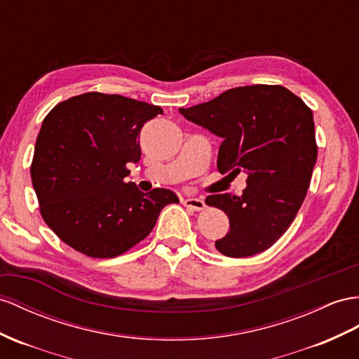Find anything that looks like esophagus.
I'll return each instance as SVG.
<instances>
[{
  "mask_svg": "<svg viewBox=\"0 0 359 359\" xmlns=\"http://www.w3.org/2000/svg\"><path fill=\"white\" fill-rule=\"evenodd\" d=\"M183 205L189 209H194V210H203L206 208L205 201L201 198H196V197H188L183 200Z\"/></svg>",
  "mask_w": 359,
  "mask_h": 359,
  "instance_id": "1",
  "label": "esophagus"
}]
</instances>
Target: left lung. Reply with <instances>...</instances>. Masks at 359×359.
I'll use <instances>...</instances> for the list:
<instances>
[{
  "label": "left lung",
  "mask_w": 359,
  "mask_h": 359,
  "mask_svg": "<svg viewBox=\"0 0 359 359\" xmlns=\"http://www.w3.org/2000/svg\"><path fill=\"white\" fill-rule=\"evenodd\" d=\"M179 110L223 137L219 172H247L243 196L206 197V205L224 210L231 223L227 235L215 241L217 250L247 258L270 249L288 231L309 188L317 161L312 110L280 85L233 88Z\"/></svg>",
  "instance_id": "left-lung-1"
}]
</instances>
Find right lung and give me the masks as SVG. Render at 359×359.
<instances>
[{
	"label": "right lung",
	"instance_id": "right-lung-1",
	"mask_svg": "<svg viewBox=\"0 0 359 359\" xmlns=\"http://www.w3.org/2000/svg\"><path fill=\"white\" fill-rule=\"evenodd\" d=\"M159 106L101 92L71 97L42 121L30 167L43 222L90 258H115L149 235L161 210L179 203L170 189L149 194L127 182L141 159L142 126Z\"/></svg>",
	"mask_w": 359,
	"mask_h": 359
}]
</instances>
